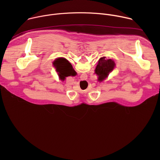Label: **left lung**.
Here are the masks:
<instances>
[{
    "label": "left lung",
    "instance_id": "8db88e82",
    "mask_svg": "<svg viewBox=\"0 0 160 160\" xmlns=\"http://www.w3.org/2000/svg\"><path fill=\"white\" fill-rule=\"evenodd\" d=\"M115 63L112 59H106L105 57L101 58L95 70V73L98 75V80L102 82L109 75V73L113 70Z\"/></svg>",
    "mask_w": 160,
    "mask_h": 160
}]
</instances>
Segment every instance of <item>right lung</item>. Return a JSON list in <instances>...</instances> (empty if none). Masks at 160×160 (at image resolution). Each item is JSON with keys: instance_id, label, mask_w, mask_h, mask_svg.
Here are the masks:
<instances>
[{"instance_id": "obj_1", "label": "right lung", "mask_w": 160, "mask_h": 160, "mask_svg": "<svg viewBox=\"0 0 160 160\" xmlns=\"http://www.w3.org/2000/svg\"><path fill=\"white\" fill-rule=\"evenodd\" d=\"M54 65L56 68L59 78L64 80L66 77L71 76L73 74V70L70 64L64 58H58L54 62Z\"/></svg>"}]
</instances>
